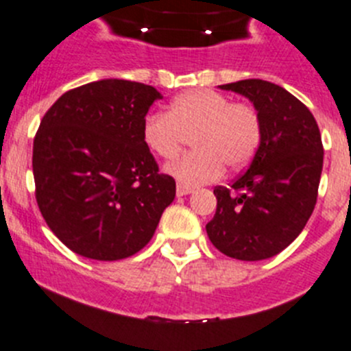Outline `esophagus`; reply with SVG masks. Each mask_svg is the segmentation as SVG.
<instances>
[{
    "instance_id": "34e87169",
    "label": "esophagus",
    "mask_w": 351,
    "mask_h": 351,
    "mask_svg": "<svg viewBox=\"0 0 351 351\" xmlns=\"http://www.w3.org/2000/svg\"><path fill=\"white\" fill-rule=\"evenodd\" d=\"M192 192L191 186H185V185H176V195L182 197V195H189Z\"/></svg>"
}]
</instances>
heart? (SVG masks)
Here are the masks:
<instances>
[{"instance_id": "b5f03b06", "label": "heart", "mask_w": 351, "mask_h": 351, "mask_svg": "<svg viewBox=\"0 0 351 351\" xmlns=\"http://www.w3.org/2000/svg\"><path fill=\"white\" fill-rule=\"evenodd\" d=\"M261 135V117L254 107L211 90L180 95L166 114L152 112L142 123L143 145L162 159L178 156L185 136H192L194 152L165 168L185 186L215 182L223 173V166L244 168L256 154Z\"/></svg>"}]
</instances>
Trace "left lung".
<instances>
[{
  "label": "left lung",
  "instance_id": "1",
  "mask_svg": "<svg viewBox=\"0 0 351 351\" xmlns=\"http://www.w3.org/2000/svg\"><path fill=\"white\" fill-rule=\"evenodd\" d=\"M253 101L261 143L250 168L230 186H216L209 241L227 256L260 261L279 254L312 216L324 147L315 117L282 86L263 80L221 84Z\"/></svg>",
  "mask_w": 351,
  "mask_h": 351
}]
</instances>
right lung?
Masks as SVG:
<instances>
[{"mask_svg":"<svg viewBox=\"0 0 351 351\" xmlns=\"http://www.w3.org/2000/svg\"><path fill=\"white\" fill-rule=\"evenodd\" d=\"M162 95L101 80L62 95L32 147L39 211L69 250L98 261L133 256L152 239L176 183L143 145L142 123Z\"/></svg>","mask_w":351,"mask_h":351,"instance_id":"obj_1","label":"right lung"}]
</instances>
